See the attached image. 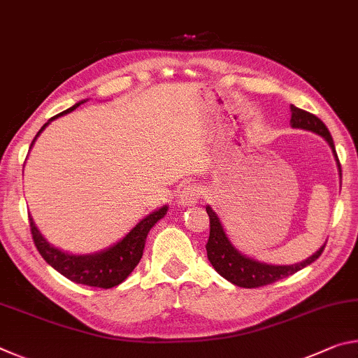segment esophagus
<instances>
[{"label": "esophagus", "mask_w": 358, "mask_h": 358, "mask_svg": "<svg viewBox=\"0 0 358 358\" xmlns=\"http://www.w3.org/2000/svg\"><path fill=\"white\" fill-rule=\"evenodd\" d=\"M199 199H201V189L196 185H186L180 192L178 203L183 205V207H191V205L197 203Z\"/></svg>", "instance_id": "1"}]
</instances>
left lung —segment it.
I'll use <instances>...</instances> for the list:
<instances>
[{
	"label": "left lung",
	"instance_id": "obj_1",
	"mask_svg": "<svg viewBox=\"0 0 358 358\" xmlns=\"http://www.w3.org/2000/svg\"><path fill=\"white\" fill-rule=\"evenodd\" d=\"M290 112H292V117H290V124H292V128L316 132V134L325 138L327 143L331 147L333 155L336 157L339 175H341V164H339L338 161L335 143H333V138L330 136V131L327 129V126L316 117V115L301 110V108L295 106H290ZM207 213L210 216V237L205 248H207L208 260L217 273L222 278H226L227 281L235 284V286L252 289L266 286V284H271L278 280H282V278L294 275L299 270L305 268L306 265L313 264L314 260L322 254L325 248L324 243V246H320L319 251L314 252L311 257H308L306 260H303V262L294 265H268L264 262H257V260L246 257L240 251L235 250V246L230 243L226 232H224L220 217H217L215 211L211 210L210 205H207Z\"/></svg>",
	"mask_w": 358,
	"mask_h": 358
}]
</instances>
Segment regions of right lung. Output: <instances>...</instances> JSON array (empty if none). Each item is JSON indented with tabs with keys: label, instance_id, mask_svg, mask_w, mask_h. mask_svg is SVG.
Listing matches in <instances>:
<instances>
[{
	"label": "right lung",
	"instance_id": "add662e5",
	"mask_svg": "<svg viewBox=\"0 0 358 358\" xmlns=\"http://www.w3.org/2000/svg\"><path fill=\"white\" fill-rule=\"evenodd\" d=\"M83 102L85 101L77 102L76 106L69 107L68 110L58 113L53 118L48 120L33 138L31 147L36 138H38L41 132L45 129V126L50 123V121L62 117L64 113L72 112L74 108L83 104ZM167 208V205H164V207H161L159 210L145 216L141 222L136 224V227L131 229L129 234H126V237L121 238L118 243H115L113 246L107 248V250L101 252L82 254V256L59 251L58 248L52 246L44 237H42V234L39 232L38 227H36L31 216H29V227H31L33 241L36 248H38L41 256L44 257L48 265L53 266V268L59 271L63 276L77 284H85V286L110 289L123 282L126 278L132 273V270L136 268L137 264L141 262L145 248V240H147L150 229L166 216Z\"/></svg>",
	"mask_w": 358,
	"mask_h": 358
}]
</instances>
